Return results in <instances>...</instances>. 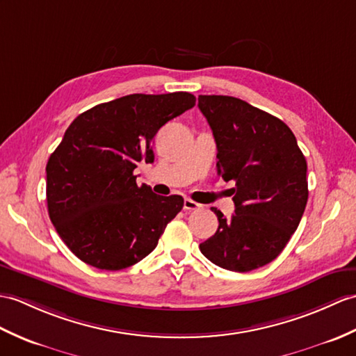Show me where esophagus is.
Returning <instances> with one entry per match:
<instances>
[{
    "label": "esophagus",
    "mask_w": 356,
    "mask_h": 356,
    "mask_svg": "<svg viewBox=\"0 0 356 356\" xmlns=\"http://www.w3.org/2000/svg\"><path fill=\"white\" fill-rule=\"evenodd\" d=\"M184 209H185V211H198V209H202V204L195 203L194 200H191V198H185Z\"/></svg>",
    "instance_id": "esophagus-1"
}]
</instances>
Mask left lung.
<instances>
[{
	"instance_id": "1",
	"label": "left lung",
	"mask_w": 356,
	"mask_h": 356,
	"mask_svg": "<svg viewBox=\"0 0 356 356\" xmlns=\"http://www.w3.org/2000/svg\"><path fill=\"white\" fill-rule=\"evenodd\" d=\"M217 144V171L232 188L235 213L217 208L216 235L200 244L216 266L245 273L276 259L308 202L307 159L284 121L227 95H198Z\"/></svg>"
}]
</instances>
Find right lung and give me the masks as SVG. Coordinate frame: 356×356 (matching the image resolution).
<instances>
[{
  "label": "right lung",
  "instance_id": "right-lung-1",
  "mask_svg": "<svg viewBox=\"0 0 356 356\" xmlns=\"http://www.w3.org/2000/svg\"><path fill=\"white\" fill-rule=\"evenodd\" d=\"M195 104L189 92L131 94L94 106L74 120L47 163L48 216L79 259L122 270L150 254L184 208L136 185L139 162L152 163L153 138Z\"/></svg>",
  "mask_w": 356,
  "mask_h": 356
}]
</instances>
